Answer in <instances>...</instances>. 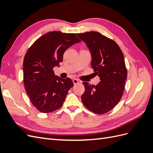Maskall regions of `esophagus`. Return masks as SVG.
<instances>
[{
  "label": "esophagus",
  "instance_id": "obj_1",
  "mask_svg": "<svg viewBox=\"0 0 153 153\" xmlns=\"http://www.w3.org/2000/svg\"><path fill=\"white\" fill-rule=\"evenodd\" d=\"M73 82L74 85H76V84H79V83H80V82L79 80H77V79H73Z\"/></svg>",
  "mask_w": 153,
  "mask_h": 153
}]
</instances>
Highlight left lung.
I'll use <instances>...</instances> for the list:
<instances>
[{
    "label": "left lung",
    "instance_id": "1",
    "mask_svg": "<svg viewBox=\"0 0 153 153\" xmlns=\"http://www.w3.org/2000/svg\"><path fill=\"white\" fill-rule=\"evenodd\" d=\"M76 35L89 48L91 67L101 80L96 85L83 82L85 92L82 101L92 112L103 114L113 109L123 94L127 78L123 53L114 40L100 32L91 31Z\"/></svg>",
    "mask_w": 153,
    "mask_h": 153
}]
</instances>
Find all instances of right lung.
<instances>
[{"label": "right lung", "mask_w": 153, "mask_h": 153, "mask_svg": "<svg viewBox=\"0 0 153 153\" xmlns=\"http://www.w3.org/2000/svg\"><path fill=\"white\" fill-rule=\"evenodd\" d=\"M80 42L75 34L52 31L27 50L24 59V85L32 104L40 112L50 113L62 106L73 83L69 78L55 76L53 68L59 66L69 47Z\"/></svg>", "instance_id": "obj_1"}]
</instances>
